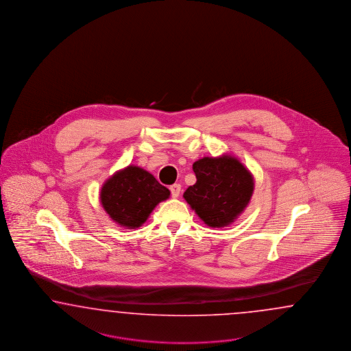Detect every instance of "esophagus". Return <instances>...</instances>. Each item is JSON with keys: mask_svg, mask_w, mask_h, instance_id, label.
I'll list each match as a JSON object with an SVG mask.
<instances>
[{"mask_svg": "<svg viewBox=\"0 0 351 351\" xmlns=\"http://www.w3.org/2000/svg\"><path fill=\"white\" fill-rule=\"evenodd\" d=\"M171 195L173 197V198H176V197H179V194H180L181 191V185L180 184H172L170 186Z\"/></svg>", "mask_w": 351, "mask_h": 351, "instance_id": "1", "label": "esophagus"}]
</instances>
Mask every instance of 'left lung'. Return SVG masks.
<instances>
[{"label": "left lung", "instance_id": "8db88e82", "mask_svg": "<svg viewBox=\"0 0 351 351\" xmlns=\"http://www.w3.org/2000/svg\"><path fill=\"white\" fill-rule=\"evenodd\" d=\"M197 182L184 198L211 228H221L243 213L254 193V178L232 156L204 157L193 163Z\"/></svg>", "mask_w": 351, "mask_h": 351}]
</instances>
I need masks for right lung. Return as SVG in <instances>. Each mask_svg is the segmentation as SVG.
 I'll return each mask as SVG.
<instances>
[{"label":"right lung","mask_w":351,"mask_h":351,"mask_svg":"<svg viewBox=\"0 0 351 351\" xmlns=\"http://www.w3.org/2000/svg\"><path fill=\"white\" fill-rule=\"evenodd\" d=\"M169 197L170 191L138 166L116 172L100 193V201L110 219L128 229L145 223L154 207Z\"/></svg>","instance_id":"obj_1"}]
</instances>
